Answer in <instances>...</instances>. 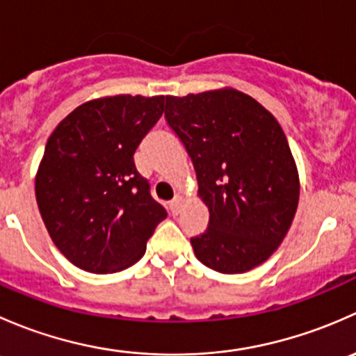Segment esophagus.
<instances>
[{"instance_id": "34e87169", "label": "esophagus", "mask_w": 356, "mask_h": 356, "mask_svg": "<svg viewBox=\"0 0 356 356\" xmlns=\"http://www.w3.org/2000/svg\"><path fill=\"white\" fill-rule=\"evenodd\" d=\"M182 203H184V200H182V196H175V198L170 201V211H172V215H179V213H181Z\"/></svg>"}]
</instances>
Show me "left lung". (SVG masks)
Wrapping results in <instances>:
<instances>
[{
    "label": "left lung",
    "mask_w": 356,
    "mask_h": 356,
    "mask_svg": "<svg viewBox=\"0 0 356 356\" xmlns=\"http://www.w3.org/2000/svg\"><path fill=\"white\" fill-rule=\"evenodd\" d=\"M165 118L191 156L210 222L191 238L196 258L222 274L264 264L288 234L300 177L284 131L232 88L167 96Z\"/></svg>",
    "instance_id": "1"
}]
</instances>
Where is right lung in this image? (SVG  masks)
<instances>
[{"mask_svg": "<svg viewBox=\"0 0 356 356\" xmlns=\"http://www.w3.org/2000/svg\"><path fill=\"white\" fill-rule=\"evenodd\" d=\"M165 96H105L68 113L46 143L35 200L55 246L75 267L113 274L134 265L167 211L134 153Z\"/></svg>", "mask_w": 356, "mask_h": 356, "instance_id": "right-lung-1", "label": "right lung"}]
</instances>
